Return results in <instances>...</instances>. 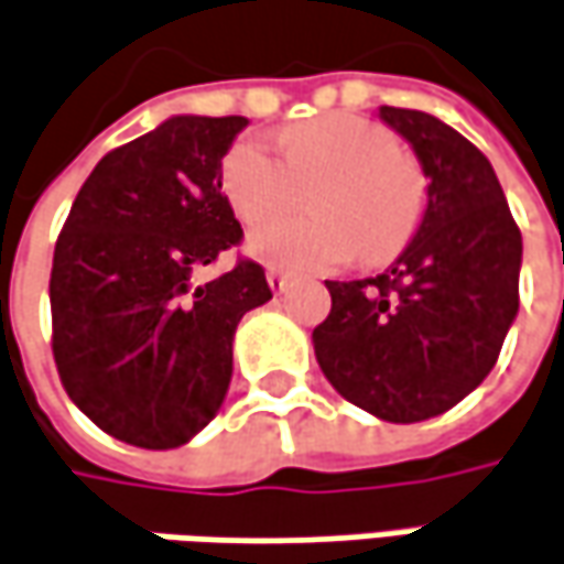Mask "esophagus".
<instances>
[{
  "label": "esophagus",
  "mask_w": 564,
  "mask_h": 564,
  "mask_svg": "<svg viewBox=\"0 0 564 564\" xmlns=\"http://www.w3.org/2000/svg\"><path fill=\"white\" fill-rule=\"evenodd\" d=\"M290 281V274L281 271V268H268V283H271V290H283Z\"/></svg>",
  "instance_id": "obj_1"
}]
</instances>
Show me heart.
Listing matches in <instances>:
<instances>
[{"label":"heart","instance_id":"b5f03b06","mask_svg":"<svg viewBox=\"0 0 564 564\" xmlns=\"http://www.w3.org/2000/svg\"><path fill=\"white\" fill-rule=\"evenodd\" d=\"M283 154L261 138H239L224 158V192L242 224L295 209L305 188L318 218L258 228L249 249L261 261L293 271L344 268L366 252L384 261L413 239L426 210V176L376 122L330 112L290 126Z\"/></svg>","mask_w":564,"mask_h":564}]
</instances>
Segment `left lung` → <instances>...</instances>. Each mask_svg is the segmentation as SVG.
I'll return each instance as SVG.
<instances>
[{
  "label": "left lung",
  "instance_id": "obj_1",
  "mask_svg": "<svg viewBox=\"0 0 564 564\" xmlns=\"http://www.w3.org/2000/svg\"><path fill=\"white\" fill-rule=\"evenodd\" d=\"M379 116L423 163L426 214L391 271L325 281L330 312L312 344L340 398L388 423H420L496 366L518 315L521 230L477 144L429 112Z\"/></svg>",
  "mask_w": 564,
  "mask_h": 564
}]
</instances>
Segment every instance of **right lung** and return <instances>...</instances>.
<instances>
[{"instance_id":"add662e5","label":"right lung","mask_w":564,"mask_h":564,"mask_svg":"<svg viewBox=\"0 0 564 564\" xmlns=\"http://www.w3.org/2000/svg\"><path fill=\"white\" fill-rule=\"evenodd\" d=\"M246 116H173L112 148L68 210L53 252L50 308L62 388L94 426L135 448H180L208 426L234 376V334L271 300L220 192Z\"/></svg>"}]
</instances>
